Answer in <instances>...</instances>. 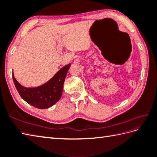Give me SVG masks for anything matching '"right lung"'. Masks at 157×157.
I'll list each match as a JSON object with an SVG mask.
<instances>
[{
  "label": "right lung",
  "instance_id": "obj_1",
  "mask_svg": "<svg viewBox=\"0 0 157 157\" xmlns=\"http://www.w3.org/2000/svg\"><path fill=\"white\" fill-rule=\"evenodd\" d=\"M70 66L71 64L63 67L49 81L38 87H23L16 80L13 73V82L19 95L25 102L36 108L48 109L61 98L63 84Z\"/></svg>",
  "mask_w": 157,
  "mask_h": 157
}]
</instances>
